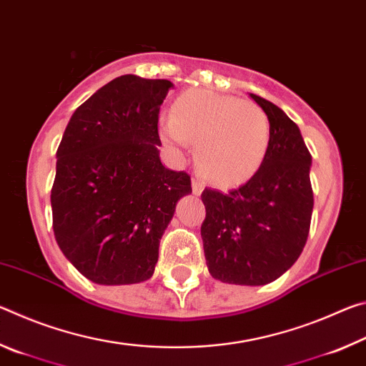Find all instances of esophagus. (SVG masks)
<instances>
[{
    "instance_id": "obj_1",
    "label": "esophagus",
    "mask_w": 366,
    "mask_h": 366,
    "mask_svg": "<svg viewBox=\"0 0 366 366\" xmlns=\"http://www.w3.org/2000/svg\"><path fill=\"white\" fill-rule=\"evenodd\" d=\"M203 187H205V185H203V182L200 181V179H198V177L192 179V190H194L195 195H200L202 192H203Z\"/></svg>"
}]
</instances>
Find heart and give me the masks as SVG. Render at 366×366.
Wrapping results in <instances>:
<instances>
[{
	"label": "heart",
	"instance_id": "1",
	"mask_svg": "<svg viewBox=\"0 0 366 366\" xmlns=\"http://www.w3.org/2000/svg\"><path fill=\"white\" fill-rule=\"evenodd\" d=\"M161 134L179 148L197 142L198 171L209 182L232 185L252 177L269 148V119L249 100L189 90L177 98Z\"/></svg>",
	"mask_w": 366,
	"mask_h": 366
}]
</instances>
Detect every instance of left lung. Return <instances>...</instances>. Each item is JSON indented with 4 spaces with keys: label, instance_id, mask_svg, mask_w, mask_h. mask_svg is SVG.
Returning <instances> with one entry per match:
<instances>
[{
    "label": "left lung",
    "instance_id": "8db88e82",
    "mask_svg": "<svg viewBox=\"0 0 366 366\" xmlns=\"http://www.w3.org/2000/svg\"><path fill=\"white\" fill-rule=\"evenodd\" d=\"M268 116L271 140L259 169L239 189H205L203 250L214 280L263 286L282 276L307 244L313 212L310 154L297 124L250 94Z\"/></svg>",
    "mask_w": 366,
    "mask_h": 366
}]
</instances>
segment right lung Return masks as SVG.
<instances>
[{
    "label": "right lung",
    "instance_id": "obj_1",
    "mask_svg": "<svg viewBox=\"0 0 366 366\" xmlns=\"http://www.w3.org/2000/svg\"><path fill=\"white\" fill-rule=\"evenodd\" d=\"M166 79L116 77L74 111L56 152L53 231L79 272L104 286L150 280L185 171L161 164L159 107Z\"/></svg>",
    "mask_w": 366,
    "mask_h": 366
}]
</instances>
